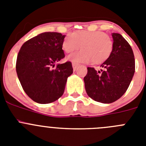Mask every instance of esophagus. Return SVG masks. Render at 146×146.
Returning a JSON list of instances; mask_svg holds the SVG:
<instances>
[{
  "instance_id": "34e87169",
  "label": "esophagus",
  "mask_w": 146,
  "mask_h": 146,
  "mask_svg": "<svg viewBox=\"0 0 146 146\" xmlns=\"http://www.w3.org/2000/svg\"><path fill=\"white\" fill-rule=\"evenodd\" d=\"M77 66H78V64H74V63H73V64H72V67H73V69H74V71L76 70V69L77 68Z\"/></svg>"
}]
</instances>
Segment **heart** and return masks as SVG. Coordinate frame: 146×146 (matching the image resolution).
<instances>
[{"label":"heart","mask_w":146,"mask_h":146,"mask_svg":"<svg viewBox=\"0 0 146 146\" xmlns=\"http://www.w3.org/2000/svg\"><path fill=\"white\" fill-rule=\"evenodd\" d=\"M82 51L67 57L74 64H100L110 58L113 49V40L102 31H78L67 35L62 43V48L71 53L80 48Z\"/></svg>","instance_id":"heart-1"}]
</instances>
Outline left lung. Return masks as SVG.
<instances>
[{
	"label": "left lung",
	"mask_w": 146,
	"mask_h": 146,
	"mask_svg": "<svg viewBox=\"0 0 146 146\" xmlns=\"http://www.w3.org/2000/svg\"><path fill=\"white\" fill-rule=\"evenodd\" d=\"M113 49L109 58L97 72L88 67L84 77L85 88L89 97L104 104L114 102L123 96L130 85L135 70L133 51L121 34L112 33Z\"/></svg>",
	"instance_id": "obj_1"
}]
</instances>
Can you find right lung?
Returning <instances> with one entry per match:
<instances>
[{"label":"right lung","instance_id":"1","mask_svg":"<svg viewBox=\"0 0 146 146\" xmlns=\"http://www.w3.org/2000/svg\"><path fill=\"white\" fill-rule=\"evenodd\" d=\"M65 35L40 33L23 44L17 58L16 71L23 90L38 104L53 102L63 95L72 63L55 64L65 57L62 43Z\"/></svg>","mask_w":146,"mask_h":146}]
</instances>
